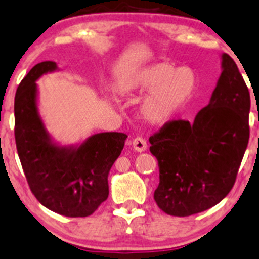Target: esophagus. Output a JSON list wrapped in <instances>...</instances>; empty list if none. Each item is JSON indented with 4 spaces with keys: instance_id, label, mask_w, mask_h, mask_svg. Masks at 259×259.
<instances>
[{
    "instance_id": "34e87169",
    "label": "esophagus",
    "mask_w": 259,
    "mask_h": 259,
    "mask_svg": "<svg viewBox=\"0 0 259 259\" xmlns=\"http://www.w3.org/2000/svg\"><path fill=\"white\" fill-rule=\"evenodd\" d=\"M133 145V148H135V151L137 152H145L147 151V142H146V140H143L142 137H137L133 140L132 142Z\"/></svg>"
}]
</instances>
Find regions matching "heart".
Listing matches in <instances>:
<instances>
[{
  "instance_id": "obj_1",
  "label": "heart",
  "mask_w": 259,
  "mask_h": 259,
  "mask_svg": "<svg viewBox=\"0 0 259 259\" xmlns=\"http://www.w3.org/2000/svg\"><path fill=\"white\" fill-rule=\"evenodd\" d=\"M197 84V74L191 67L175 68L169 63H154L130 72L118 93L128 97L149 91L141 105V114L148 123L163 126L191 103Z\"/></svg>"
}]
</instances>
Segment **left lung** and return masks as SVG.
Instances as JSON below:
<instances>
[{"label": "left lung", "mask_w": 259, "mask_h": 259, "mask_svg": "<svg viewBox=\"0 0 259 259\" xmlns=\"http://www.w3.org/2000/svg\"><path fill=\"white\" fill-rule=\"evenodd\" d=\"M221 60L217 86L194 121H172L149 137L159 167L154 201L167 214L203 212L236 182L249 140L250 97L236 62L227 53Z\"/></svg>", "instance_id": "1"}]
</instances>
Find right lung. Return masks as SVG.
Returning a JSON list of instances; mask_svg holds the SVG:
<instances>
[{"mask_svg":"<svg viewBox=\"0 0 259 259\" xmlns=\"http://www.w3.org/2000/svg\"><path fill=\"white\" fill-rule=\"evenodd\" d=\"M56 71L57 63L45 61L21 81L15 97L16 146L39 203L66 217H87L108 198V172L127 136L102 132L74 145L56 142L39 114L36 83L44 74Z\"/></svg>","mask_w":259,"mask_h":259,"instance_id":"1","label":"right lung"}]
</instances>
